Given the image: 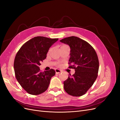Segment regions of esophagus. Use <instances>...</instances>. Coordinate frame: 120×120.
Segmentation results:
<instances>
[{
    "label": "esophagus",
    "instance_id": "34e87169",
    "mask_svg": "<svg viewBox=\"0 0 120 120\" xmlns=\"http://www.w3.org/2000/svg\"><path fill=\"white\" fill-rule=\"evenodd\" d=\"M55 71H56V74H59V73H60V72H61V71L60 70H59V69H56Z\"/></svg>",
    "mask_w": 120,
    "mask_h": 120
}]
</instances>
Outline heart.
I'll list each match as a JSON object with an SVG mask.
<instances>
[{
    "label": "heart",
    "mask_w": 120,
    "mask_h": 120,
    "mask_svg": "<svg viewBox=\"0 0 120 120\" xmlns=\"http://www.w3.org/2000/svg\"><path fill=\"white\" fill-rule=\"evenodd\" d=\"M63 46H64V45H63Z\"/></svg>",
    "instance_id": "heart-1"
}]
</instances>
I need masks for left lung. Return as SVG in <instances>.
<instances>
[{"mask_svg": "<svg viewBox=\"0 0 120 120\" xmlns=\"http://www.w3.org/2000/svg\"><path fill=\"white\" fill-rule=\"evenodd\" d=\"M60 41L71 49L69 68L75 73L64 82V89L70 95L79 97L86 94L98 77L99 62L95 50L88 42L77 37H70Z\"/></svg>", "mask_w": 120, "mask_h": 120, "instance_id": "8db88e82", "label": "left lung"}]
</instances>
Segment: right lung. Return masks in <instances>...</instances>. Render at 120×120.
Instances as JSON below:
<instances>
[{"instance_id":"1","label":"right lung","mask_w":120,"mask_h":120,"mask_svg":"<svg viewBox=\"0 0 120 120\" xmlns=\"http://www.w3.org/2000/svg\"><path fill=\"white\" fill-rule=\"evenodd\" d=\"M59 38L36 37L25 42L16 54L14 69L16 79L27 93L38 95L45 92L56 74L53 69L43 72L39 66L49 50Z\"/></svg>"}]
</instances>
